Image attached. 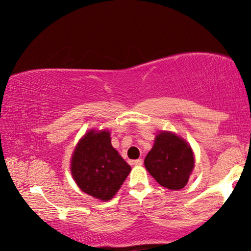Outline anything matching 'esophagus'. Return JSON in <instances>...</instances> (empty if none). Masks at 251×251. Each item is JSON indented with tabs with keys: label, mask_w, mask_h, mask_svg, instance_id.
<instances>
[{
	"label": "esophagus",
	"mask_w": 251,
	"mask_h": 251,
	"mask_svg": "<svg viewBox=\"0 0 251 251\" xmlns=\"http://www.w3.org/2000/svg\"><path fill=\"white\" fill-rule=\"evenodd\" d=\"M132 163H133V166H142V164H143V159L135 160Z\"/></svg>",
	"instance_id": "obj_1"
}]
</instances>
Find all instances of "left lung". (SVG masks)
<instances>
[{
  "instance_id": "1",
  "label": "left lung",
  "mask_w": 251,
  "mask_h": 251,
  "mask_svg": "<svg viewBox=\"0 0 251 251\" xmlns=\"http://www.w3.org/2000/svg\"><path fill=\"white\" fill-rule=\"evenodd\" d=\"M144 163L161 186L178 191L187 184L194 168L193 151L179 136L161 131Z\"/></svg>"
}]
</instances>
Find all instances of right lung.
Listing matches in <instances>:
<instances>
[{"label": "right lung", "instance_id": "right-lung-1", "mask_svg": "<svg viewBox=\"0 0 251 251\" xmlns=\"http://www.w3.org/2000/svg\"><path fill=\"white\" fill-rule=\"evenodd\" d=\"M131 168L111 144L107 130H90L75 147L71 173L84 193L108 201L120 190Z\"/></svg>", "mask_w": 251, "mask_h": 251}]
</instances>
